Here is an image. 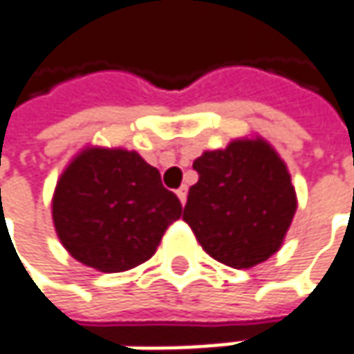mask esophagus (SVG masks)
<instances>
[{"label":"esophagus","mask_w":354,"mask_h":354,"mask_svg":"<svg viewBox=\"0 0 354 354\" xmlns=\"http://www.w3.org/2000/svg\"><path fill=\"white\" fill-rule=\"evenodd\" d=\"M186 194H188V192H186V188H178V190H176V196L180 198V202H182V206L186 204Z\"/></svg>","instance_id":"1"}]
</instances>
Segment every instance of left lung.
<instances>
[{
	"mask_svg": "<svg viewBox=\"0 0 354 354\" xmlns=\"http://www.w3.org/2000/svg\"><path fill=\"white\" fill-rule=\"evenodd\" d=\"M192 168L184 222L202 248L226 266L250 268L281 248L297 194L279 154L264 140H234L204 152Z\"/></svg>",
	"mask_w": 354,
	"mask_h": 354,
	"instance_id": "8db88e82",
	"label": "left lung"
}]
</instances>
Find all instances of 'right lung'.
<instances>
[{"mask_svg":"<svg viewBox=\"0 0 354 354\" xmlns=\"http://www.w3.org/2000/svg\"><path fill=\"white\" fill-rule=\"evenodd\" d=\"M52 214L73 259L102 272H122L156 252L182 204L136 152L90 148L59 178Z\"/></svg>","mask_w":354,"mask_h":354,"instance_id":"obj_1","label":"right lung"}]
</instances>
